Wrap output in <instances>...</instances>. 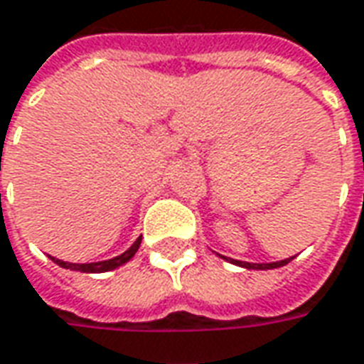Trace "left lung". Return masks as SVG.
Returning a JSON list of instances; mask_svg holds the SVG:
<instances>
[{
	"label": "left lung",
	"instance_id": "8db88e82",
	"mask_svg": "<svg viewBox=\"0 0 364 364\" xmlns=\"http://www.w3.org/2000/svg\"><path fill=\"white\" fill-rule=\"evenodd\" d=\"M221 259L225 261H229V263H233V265L243 267V269H255V271H267V269H279V267L287 265V263H291L295 257H289V259H283V261H275V263H247V261H237V259H229V257H223V255H219Z\"/></svg>",
	"mask_w": 364,
	"mask_h": 364
}]
</instances>
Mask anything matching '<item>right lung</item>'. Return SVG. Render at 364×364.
<instances>
[{
    "instance_id": "right-lung-1",
    "label": "right lung",
    "mask_w": 364,
    "mask_h": 364,
    "mask_svg": "<svg viewBox=\"0 0 364 364\" xmlns=\"http://www.w3.org/2000/svg\"><path fill=\"white\" fill-rule=\"evenodd\" d=\"M141 237L135 243L131 245L125 253L117 255L113 259H107V261H99V263H68V261H61V259H55V257H51V261L58 263L59 267H63V269H71V271H81V273H107V271H113V269H117V267L125 265L127 261H131L133 255L137 253Z\"/></svg>"
}]
</instances>
